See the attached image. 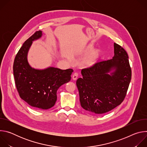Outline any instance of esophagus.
Listing matches in <instances>:
<instances>
[{
    "label": "esophagus",
    "instance_id": "34e87169",
    "mask_svg": "<svg viewBox=\"0 0 147 147\" xmlns=\"http://www.w3.org/2000/svg\"><path fill=\"white\" fill-rule=\"evenodd\" d=\"M78 76V74L77 73H74L72 76V78L73 80H76Z\"/></svg>",
    "mask_w": 147,
    "mask_h": 147
}]
</instances>
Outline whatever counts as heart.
Instances as JSON below:
<instances>
[{"label":"heart","mask_w":147,"mask_h":147,"mask_svg":"<svg viewBox=\"0 0 147 147\" xmlns=\"http://www.w3.org/2000/svg\"><path fill=\"white\" fill-rule=\"evenodd\" d=\"M98 57V52L97 51L93 52L87 59V60H86L87 65H93L96 60Z\"/></svg>","instance_id":"obj_1"}]
</instances>
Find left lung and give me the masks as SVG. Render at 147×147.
<instances>
[{
	"instance_id": "1",
	"label": "left lung",
	"mask_w": 147,
	"mask_h": 147,
	"mask_svg": "<svg viewBox=\"0 0 147 147\" xmlns=\"http://www.w3.org/2000/svg\"><path fill=\"white\" fill-rule=\"evenodd\" d=\"M129 56L114 43V56L81 70L76 81L81 107L96 114L111 111L123 101L131 78Z\"/></svg>"
}]
</instances>
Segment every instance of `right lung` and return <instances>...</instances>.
Segmentation results:
<instances>
[{
    "instance_id": "right-lung-1",
    "label": "right lung",
    "mask_w": 147,
    "mask_h": 147,
    "mask_svg": "<svg viewBox=\"0 0 147 147\" xmlns=\"http://www.w3.org/2000/svg\"><path fill=\"white\" fill-rule=\"evenodd\" d=\"M42 35L41 31H36L25 41L14 59L13 74L20 98L34 108L46 110L55 105L57 90L70 81L73 70L53 67L39 70L30 65L27 59L28 51L32 41Z\"/></svg>"
}]
</instances>
